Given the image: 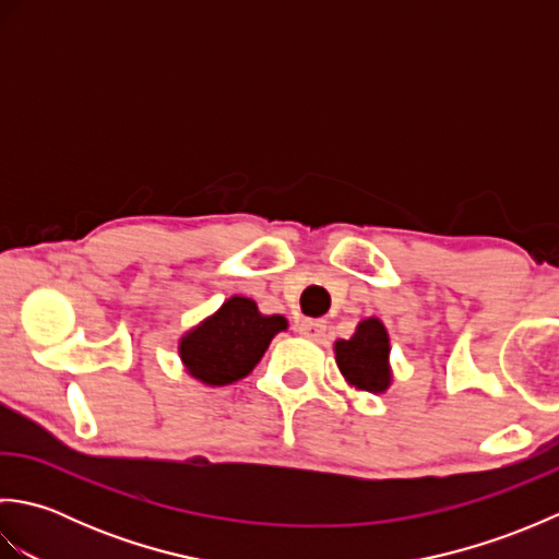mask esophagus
<instances>
[{"mask_svg": "<svg viewBox=\"0 0 559 559\" xmlns=\"http://www.w3.org/2000/svg\"><path fill=\"white\" fill-rule=\"evenodd\" d=\"M298 334L300 336H305V338H312V341H319L324 336V331H326V322L324 319H300L298 322Z\"/></svg>", "mask_w": 559, "mask_h": 559, "instance_id": "34e87169", "label": "esophagus"}]
</instances>
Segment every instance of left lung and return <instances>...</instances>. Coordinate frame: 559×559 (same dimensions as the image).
I'll return each mask as SVG.
<instances>
[{
    "label": "left lung",
    "mask_w": 559,
    "mask_h": 559,
    "mask_svg": "<svg viewBox=\"0 0 559 559\" xmlns=\"http://www.w3.org/2000/svg\"><path fill=\"white\" fill-rule=\"evenodd\" d=\"M336 362L353 386L379 394L389 386V336L379 319H365L355 336L336 343Z\"/></svg>",
    "instance_id": "obj_1"
}]
</instances>
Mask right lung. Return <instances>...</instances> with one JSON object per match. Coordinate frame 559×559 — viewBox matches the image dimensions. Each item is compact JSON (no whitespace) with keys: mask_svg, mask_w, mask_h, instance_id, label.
Listing matches in <instances>:
<instances>
[{"mask_svg":"<svg viewBox=\"0 0 559 559\" xmlns=\"http://www.w3.org/2000/svg\"><path fill=\"white\" fill-rule=\"evenodd\" d=\"M286 326L281 314L264 317L252 300L235 295L182 338V362L204 384H233L254 370L271 338Z\"/></svg>","mask_w":559,"mask_h":559,"instance_id":"obj_1","label":"right lung"}]
</instances>
